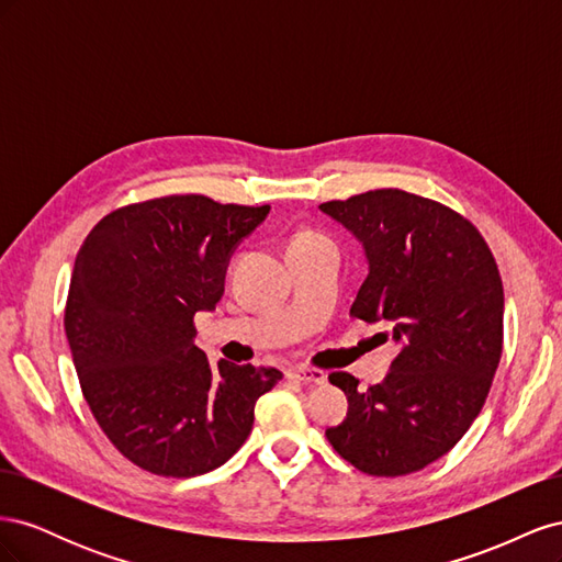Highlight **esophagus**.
<instances>
[{"label": "esophagus", "instance_id": "1", "mask_svg": "<svg viewBox=\"0 0 562 562\" xmlns=\"http://www.w3.org/2000/svg\"><path fill=\"white\" fill-rule=\"evenodd\" d=\"M288 378L291 380H300L304 384H323L326 382V372L318 368H307V366H297L288 370Z\"/></svg>", "mask_w": 562, "mask_h": 562}]
</instances>
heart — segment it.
Returning <instances> with one entry per match:
<instances>
[{
  "mask_svg": "<svg viewBox=\"0 0 562 562\" xmlns=\"http://www.w3.org/2000/svg\"><path fill=\"white\" fill-rule=\"evenodd\" d=\"M323 244H333L326 234H321L316 229H300L297 234H293L291 246L288 250H302V248H314V246H323Z\"/></svg>",
  "mask_w": 562,
  "mask_h": 562,
  "instance_id": "obj_1",
  "label": "heart"
}]
</instances>
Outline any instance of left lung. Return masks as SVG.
I'll list each match as a JSON object with an SVG mask.
<instances>
[{
  "instance_id": "1",
  "label": "left lung",
  "mask_w": 562,
  "mask_h": 562,
  "mask_svg": "<svg viewBox=\"0 0 562 562\" xmlns=\"http://www.w3.org/2000/svg\"><path fill=\"white\" fill-rule=\"evenodd\" d=\"M321 211L366 246L370 271L351 318L384 323L398 345L391 372L368 391L330 372L347 419L326 431L368 475L415 473L450 452L483 411L504 349V288L483 234L450 206L403 190H370Z\"/></svg>"
}]
</instances>
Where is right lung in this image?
I'll return each instance as SVG.
<instances>
[{"instance_id":"1","label":"right lung","mask_w":562,"mask_h":562,"mask_svg":"<svg viewBox=\"0 0 562 562\" xmlns=\"http://www.w3.org/2000/svg\"><path fill=\"white\" fill-rule=\"evenodd\" d=\"M269 213L203 194H168L108 213L79 248L65 335L98 427L128 462L166 479L225 464L255 403L283 372L209 363L194 314L225 291L229 252Z\"/></svg>"}]
</instances>
